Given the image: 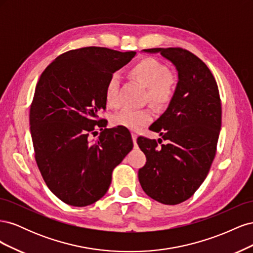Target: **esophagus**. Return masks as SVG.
<instances>
[{
    "mask_svg": "<svg viewBox=\"0 0 253 253\" xmlns=\"http://www.w3.org/2000/svg\"><path fill=\"white\" fill-rule=\"evenodd\" d=\"M132 138H133L134 143H136V140H137V134L136 133H132Z\"/></svg>",
    "mask_w": 253,
    "mask_h": 253,
    "instance_id": "obj_1",
    "label": "esophagus"
}]
</instances>
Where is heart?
<instances>
[{
    "label": "heart",
    "instance_id": "1",
    "mask_svg": "<svg viewBox=\"0 0 253 253\" xmlns=\"http://www.w3.org/2000/svg\"><path fill=\"white\" fill-rule=\"evenodd\" d=\"M129 73L148 88V98L157 106L169 104L174 98L178 85V77L175 72L167 70L166 66L154 58H143L131 67ZM119 79L116 75L110 77L105 86V100L111 108L118 105ZM153 118L149 109H124L113 116L115 126H125L132 131H138L148 125Z\"/></svg>",
    "mask_w": 253,
    "mask_h": 253
}]
</instances>
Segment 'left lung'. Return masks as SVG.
I'll use <instances>...</instances> for the list:
<instances>
[{
	"label": "left lung",
	"instance_id": "left-lung-1",
	"mask_svg": "<svg viewBox=\"0 0 253 253\" xmlns=\"http://www.w3.org/2000/svg\"><path fill=\"white\" fill-rule=\"evenodd\" d=\"M143 51L159 52L171 61L178 73V85L167 111L150 126L167 143L158 147L155 139H137L147 157L138 178L153 200L177 205L201 187L215 157L221 126L219 91L208 66L189 50L169 47Z\"/></svg>",
	"mask_w": 253,
	"mask_h": 253
}]
</instances>
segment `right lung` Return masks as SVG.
<instances>
[{"label": "right lung", "instance_id": "1", "mask_svg": "<svg viewBox=\"0 0 253 253\" xmlns=\"http://www.w3.org/2000/svg\"><path fill=\"white\" fill-rule=\"evenodd\" d=\"M135 51L89 46L66 51L45 68L30 106L35 158L48 189L63 203L85 207L106 193L112 172L133 149L128 129L106 128L105 86ZM104 127L94 142L90 135Z\"/></svg>", "mask_w": 253, "mask_h": 253}]
</instances>
